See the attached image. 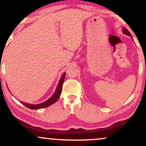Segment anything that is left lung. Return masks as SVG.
Returning <instances> with one entry per match:
<instances>
[{
    "instance_id": "8db88e82",
    "label": "left lung",
    "mask_w": 146,
    "mask_h": 146,
    "mask_svg": "<svg viewBox=\"0 0 146 146\" xmlns=\"http://www.w3.org/2000/svg\"><path fill=\"white\" fill-rule=\"evenodd\" d=\"M123 33H125V35H127V36L131 37V34H130V33L129 32L128 30L127 29H125V28H123Z\"/></svg>"
}]
</instances>
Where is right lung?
Masks as SVG:
<instances>
[{
	"label": "right lung",
	"mask_w": 146,
	"mask_h": 146,
	"mask_svg": "<svg viewBox=\"0 0 146 146\" xmlns=\"http://www.w3.org/2000/svg\"><path fill=\"white\" fill-rule=\"evenodd\" d=\"M65 75H66V73H64L62 76L61 79H60L59 83H58V86H57L56 91H55L54 94H53L51 97V98L48 99V100H46V102H43V103L39 104H27L25 103V102H21L23 105L25 106L27 108H30V109H40V108H45V107H47L51 106L53 104H54L57 100H58L60 96V94L62 93V84L64 82V80L65 78Z\"/></svg>",
	"instance_id": "obj_1"
}]
</instances>
